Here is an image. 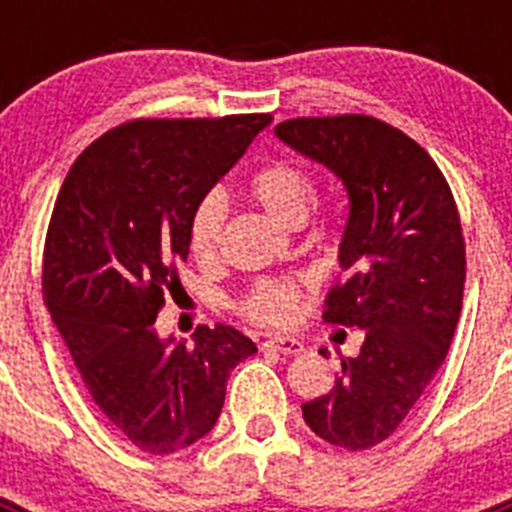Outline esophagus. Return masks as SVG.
I'll use <instances>...</instances> for the list:
<instances>
[{"instance_id": "esophagus-1", "label": "esophagus", "mask_w": 512, "mask_h": 512, "mask_svg": "<svg viewBox=\"0 0 512 512\" xmlns=\"http://www.w3.org/2000/svg\"><path fill=\"white\" fill-rule=\"evenodd\" d=\"M264 346L274 348V351H279V354H289V356H297L305 351V343L297 341V338H289V336H271V338H266Z\"/></svg>"}]
</instances>
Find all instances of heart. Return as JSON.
<instances>
[{
    "label": "heart",
    "mask_w": 512,
    "mask_h": 512,
    "mask_svg": "<svg viewBox=\"0 0 512 512\" xmlns=\"http://www.w3.org/2000/svg\"><path fill=\"white\" fill-rule=\"evenodd\" d=\"M248 192L274 220L300 225L310 210L315 179L295 161H271L248 179ZM228 220L223 192H207L189 215V248L200 261L215 259ZM300 307V284L295 279H261L241 300V312L253 323L287 325Z\"/></svg>",
    "instance_id": "b5f03b06"
}]
</instances>
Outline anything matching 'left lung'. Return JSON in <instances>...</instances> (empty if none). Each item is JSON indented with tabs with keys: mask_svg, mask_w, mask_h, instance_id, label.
<instances>
[{
	"mask_svg": "<svg viewBox=\"0 0 512 512\" xmlns=\"http://www.w3.org/2000/svg\"><path fill=\"white\" fill-rule=\"evenodd\" d=\"M274 133L346 187V279L330 289L323 320L364 328L359 356L341 359L333 390L302 415L333 446L372 449L415 408L459 323L467 253L454 194L436 161L377 117H295Z\"/></svg>",
	"mask_w": 512,
	"mask_h": 512,
	"instance_id": "1",
	"label": "left lung"
}]
</instances>
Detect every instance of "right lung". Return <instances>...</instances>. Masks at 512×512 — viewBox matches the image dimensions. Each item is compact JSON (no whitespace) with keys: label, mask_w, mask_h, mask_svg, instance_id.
I'll list each match as a JSON object with an SVG mask.
<instances>
[{"label":"right lung","mask_w":512,"mask_h":512,"mask_svg":"<svg viewBox=\"0 0 512 512\" xmlns=\"http://www.w3.org/2000/svg\"><path fill=\"white\" fill-rule=\"evenodd\" d=\"M271 115L133 120L84 148L45 235L43 300L104 420L146 454L212 431L230 369L256 343L230 325L194 343L161 338L156 315L189 256V215Z\"/></svg>","instance_id":"add662e5"}]
</instances>
